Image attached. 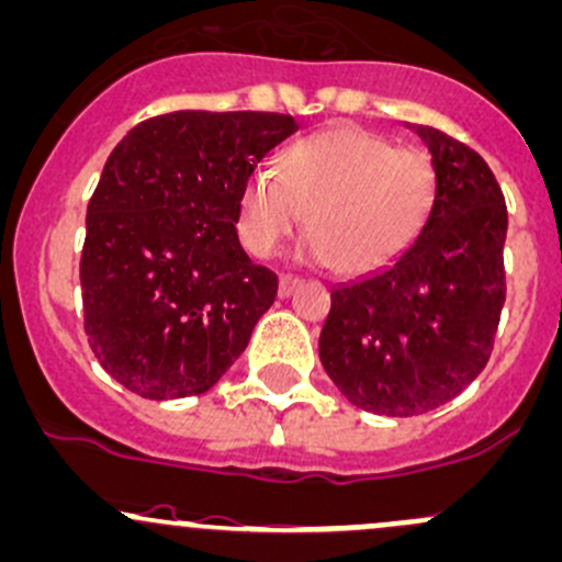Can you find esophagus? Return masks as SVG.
<instances>
[{
  "label": "esophagus",
  "mask_w": 562,
  "mask_h": 562,
  "mask_svg": "<svg viewBox=\"0 0 562 562\" xmlns=\"http://www.w3.org/2000/svg\"><path fill=\"white\" fill-rule=\"evenodd\" d=\"M299 277H291V274H282L280 277V288H277V293H280V299H288L291 296L293 291H296L299 288Z\"/></svg>",
  "instance_id": "1"
}]
</instances>
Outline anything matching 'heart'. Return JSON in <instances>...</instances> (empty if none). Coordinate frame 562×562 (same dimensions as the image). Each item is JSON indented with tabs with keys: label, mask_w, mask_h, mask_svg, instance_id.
<instances>
[{
	"label": "heart",
	"mask_w": 562,
	"mask_h": 562,
	"mask_svg": "<svg viewBox=\"0 0 562 562\" xmlns=\"http://www.w3.org/2000/svg\"><path fill=\"white\" fill-rule=\"evenodd\" d=\"M434 196V167L420 150L358 126H330L293 142L280 172L250 175L236 228L247 252L266 258L306 215L312 258L360 277L385 269L417 239Z\"/></svg>",
	"instance_id": "b5f03b06"
}]
</instances>
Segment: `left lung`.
<instances>
[{
	"instance_id": "8db88e82",
	"label": "left lung",
	"mask_w": 562,
	"mask_h": 562,
	"mask_svg": "<svg viewBox=\"0 0 562 562\" xmlns=\"http://www.w3.org/2000/svg\"><path fill=\"white\" fill-rule=\"evenodd\" d=\"M428 147L436 196L417 239L330 291L321 363L358 409L412 417L447 404L487 363L506 299V204L480 153L406 123Z\"/></svg>"
}]
</instances>
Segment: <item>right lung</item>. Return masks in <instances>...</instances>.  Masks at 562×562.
I'll return each instance as SVG.
<instances>
[{
	"label": "right lung",
	"instance_id": "add662e5",
	"mask_svg": "<svg viewBox=\"0 0 562 562\" xmlns=\"http://www.w3.org/2000/svg\"><path fill=\"white\" fill-rule=\"evenodd\" d=\"M299 132L277 112L180 110L137 123L88 202L80 288L93 356L150 401L206 393L274 304L236 236L258 161Z\"/></svg>",
	"mask_w": 562,
	"mask_h": 562
}]
</instances>
